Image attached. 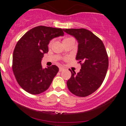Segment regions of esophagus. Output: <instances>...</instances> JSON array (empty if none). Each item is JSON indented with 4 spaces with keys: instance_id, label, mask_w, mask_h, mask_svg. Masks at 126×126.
<instances>
[{
    "instance_id": "34e87169",
    "label": "esophagus",
    "mask_w": 126,
    "mask_h": 126,
    "mask_svg": "<svg viewBox=\"0 0 126 126\" xmlns=\"http://www.w3.org/2000/svg\"><path fill=\"white\" fill-rule=\"evenodd\" d=\"M64 68H62V67H60V69H59V71H60V72H62V71H63L64 70Z\"/></svg>"
}]
</instances>
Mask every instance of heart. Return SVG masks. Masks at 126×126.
I'll return each instance as SVG.
<instances>
[{"mask_svg": "<svg viewBox=\"0 0 126 126\" xmlns=\"http://www.w3.org/2000/svg\"><path fill=\"white\" fill-rule=\"evenodd\" d=\"M72 39V38H66V39H64V40H63V42H64V41H66V40H70V39ZM53 42H54V41H53V40H51V41H50V42H49V46L51 47V46H52V44H53Z\"/></svg>", "mask_w": 126, "mask_h": 126, "instance_id": "b5f03b06", "label": "heart"}]
</instances>
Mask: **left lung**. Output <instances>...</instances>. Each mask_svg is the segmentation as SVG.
Listing matches in <instances>:
<instances>
[{
    "label": "left lung",
    "instance_id": "left-lung-1",
    "mask_svg": "<svg viewBox=\"0 0 126 126\" xmlns=\"http://www.w3.org/2000/svg\"><path fill=\"white\" fill-rule=\"evenodd\" d=\"M78 42L76 60L81 69L72 76L66 84L70 91L75 96L86 97L93 93L103 82L109 68V58L103 43L93 33L84 28L64 29Z\"/></svg>",
    "mask_w": 126,
    "mask_h": 126
}]
</instances>
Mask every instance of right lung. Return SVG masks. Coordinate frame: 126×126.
Returning <instances> with one entry per match:
<instances>
[{"label": "right lung", "instance_id": "1", "mask_svg": "<svg viewBox=\"0 0 126 126\" xmlns=\"http://www.w3.org/2000/svg\"><path fill=\"white\" fill-rule=\"evenodd\" d=\"M62 28L39 26L27 32L16 44L13 55V71L19 86L32 94H39L49 87L59 68L52 65L43 68L44 54L55 37L63 36Z\"/></svg>", "mask_w": 126, "mask_h": 126}]
</instances>
